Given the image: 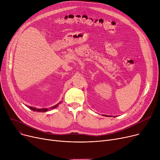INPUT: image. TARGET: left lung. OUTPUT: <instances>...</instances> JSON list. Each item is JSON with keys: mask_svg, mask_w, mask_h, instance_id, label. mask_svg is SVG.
Listing matches in <instances>:
<instances>
[{"mask_svg": "<svg viewBox=\"0 0 160 160\" xmlns=\"http://www.w3.org/2000/svg\"><path fill=\"white\" fill-rule=\"evenodd\" d=\"M104 116H106V117H109V116H107V115H104Z\"/></svg>", "mask_w": 160, "mask_h": 160, "instance_id": "obj_1", "label": "left lung"}]
</instances>
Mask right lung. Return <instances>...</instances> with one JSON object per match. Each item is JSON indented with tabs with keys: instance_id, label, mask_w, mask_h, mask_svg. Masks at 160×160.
<instances>
[{
	"instance_id": "1",
	"label": "right lung",
	"mask_w": 160,
	"mask_h": 160,
	"mask_svg": "<svg viewBox=\"0 0 160 160\" xmlns=\"http://www.w3.org/2000/svg\"><path fill=\"white\" fill-rule=\"evenodd\" d=\"M60 103H58V104H57L56 105H55V106H52V107H51V108H50V109H54V108H56V107H58V104H60ZM28 108H29L30 110H33V111H36V112H47L48 110L47 108H42V109H38V108H33V107H31V106H28Z\"/></svg>"
}]
</instances>
